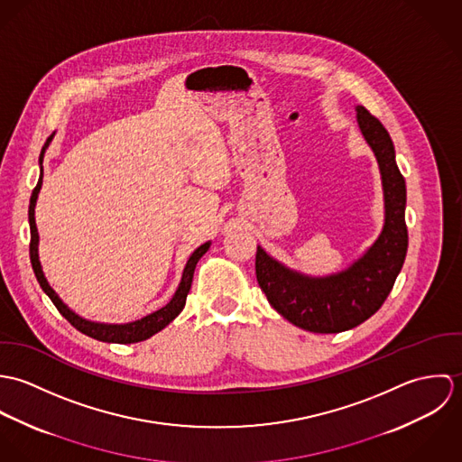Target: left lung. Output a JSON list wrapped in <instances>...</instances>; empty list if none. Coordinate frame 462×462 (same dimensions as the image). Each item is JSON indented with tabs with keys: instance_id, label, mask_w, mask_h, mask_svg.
Wrapping results in <instances>:
<instances>
[{
	"instance_id": "left-lung-1",
	"label": "left lung",
	"mask_w": 462,
	"mask_h": 462,
	"mask_svg": "<svg viewBox=\"0 0 462 462\" xmlns=\"http://www.w3.org/2000/svg\"><path fill=\"white\" fill-rule=\"evenodd\" d=\"M357 125L372 147L383 180L384 226L374 245L348 268L326 277L291 270L258 245L256 277L270 306L300 329L332 334L352 329L388 299L407 253L405 180L395 162L390 133L365 106H356Z\"/></svg>"
}]
</instances>
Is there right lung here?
Segmentation results:
<instances>
[{
    "instance_id": "1",
    "label": "right lung",
    "mask_w": 462,
    "mask_h": 462,
    "mask_svg": "<svg viewBox=\"0 0 462 462\" xmlns=\"http://www.w3.org/2000/svg\"><path fill=\"white\" fill-rule=\"evenodd\" d=\"M53 140V134L46 140L44 147H42V152H41V158L39 162L42 163V158H44V151L46 147L50 145V142ZM41 187H42V169H41V178H39V183L37 187L33 189L32 192V198H30V208H28V220H30V260H32V266H33V272H35V277L41 284V288L44 290V293L51 299V302L57 306V310L60 311V315L66 319L67 322L74 328V329L94 337V339H99V341H106V343H136V341H143L147 337H151L152 334H156L158 330L167 328L185 308V302H187V295L190 291V286H192V279H194V270H196V264L199 260L202 258V254H206V251L209 249L211 242H206L202 244L200 247H198L192 256L189 258L187 266L183 270V277H181V282L174 293V297L171 299V302L163 308H160L158 311L140 319V320H134L130 324H99V322H90V320H85L81 319L79 315H76L72 310H69L66 304L62 302V299L57 295V291L50 286L44 272H42V266L39 262V233H37V224H35V204H37V198H39V192H41Z\"/></svg>"
}]
</instances>
